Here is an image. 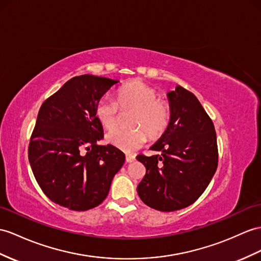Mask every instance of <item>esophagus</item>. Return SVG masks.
<instances>
[{"label": "esophagus", "mask_w": 261, "mask_h": 261, "mask_svg": "<svg viewBox=\"0 0 261 261\" xmlns=\"http://www.w3.org/2000/svg\"><path fill=\"white\" fill-rule=\"evenodd\" d=\"M135 160H136L135 155H130V154L126 155V162H127V163H133Z\"/></svg>", "instance_id": "obj_1"}]
</instances>
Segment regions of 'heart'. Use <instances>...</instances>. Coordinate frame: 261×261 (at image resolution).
Here are the masks:
<instances>
[{"label":"heart","instance_id":"heart-1","mask_svg":"<svg viewBox=\"0 0 261 261\" xmlns=\"http://www.w3.org/2000/svg\"><path fill=\"white\" fill-rule=\"evenodd\" d=\"M119 106L123 110L135 109L130 118L133 127L115 129L106 136V142L120 150L134 151L150 137L162 135L170 118L169 106L160 99V94L151 86L141 81L126 83L117 92V101L109 96L99 98L95 106V116L105 129L115 128L118 123Z\"/></svg>","mask_w":261,"mask_h":261}]
</instances>
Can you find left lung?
<instances>
[{"label":"left lung","mask_w":261,"mask_h":261,"mask_svg":"<svg viewBox=\"0 0 261 261\" xmlns=\"http://www.w3.org/2000/svg\"><path fill=\"white\" fill-rule=\"evenodd\" d=\"M170 118L150 149L161 155H138L146 174L137 186L144 204L160 212L179 211L199 198L218 165L213 120L193 93L177 85L167 93Z\"/></svg>","instance_id":"left-lung-1"}]
</instances>
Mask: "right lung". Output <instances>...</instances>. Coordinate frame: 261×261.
Returning a JSON list of instances; mask_svg holds the SVG:
<instances>
[{
    "label": "right lung",
    "instance_id": "add662e5",
    "mask_svg": "<svg viewBox=\"0 0 261 261\" xmlns=\"http://www.w3.org/2000/svg\"><path fill=\"white\" fill-rule=\"evenodd\" d=\"M119 81L75 76L42 104L29 146V161L43 193L55 204L84 212L98 206L125 162L123 151L97 142L95 116L101 96Z\"/></svg>",
    "mask_w": 261,
    "mask_h": 261
}]
</instances>
